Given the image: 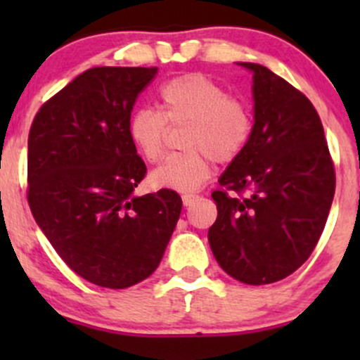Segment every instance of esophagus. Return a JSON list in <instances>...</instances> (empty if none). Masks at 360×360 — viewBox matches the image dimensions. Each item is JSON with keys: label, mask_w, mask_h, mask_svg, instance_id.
<instances>
[{"label": "esophagus", "mask_w": 360, "mask_h": 360, "mask_svg": "<svg viewBox=\"0 0 360 360\" xmlns=\"http://www.w3.org/2000/svg\"><path fill=\"white\" fill-rule=\"evenodd\" d=\"M198 200V195H193V193H186V195H183V203L186 207H190L191 203H195Z\"/></svg>", "instance_id": "1"}]
</instances>
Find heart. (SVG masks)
<instances>
[{
    "label": "heart",
    "mask_w": 360,
    "mask_h": 360,
    "mask_svg": "<svg viewBox=\"0 0 360 360\" xmlns=\"http://www.w3.org/2000/svg\"><path fill=\"white\" fill-rule=\"evenodd\" d=\"M160 111L141 108L129 120V136L141 157L158 162L165 151L169 127H186L181 136L184 153L169 157L150 174L158 190L188 193L210 176V162L231 163L249 146L252 112L244 101L200 72L169 79L158 92Z\"/></svg>",
    "instance_id": "obj_1"
}]
</instances>
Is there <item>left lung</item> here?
I'll return each instance as SVG.
<instances>
[{"mask_svg":"<svg viewBox=\"0 0 360 360\" xmlns=\"http://www.w3.org/2000/svg\"><path fill=\"white\" fill-rule=\"evenodd\" d=\"M242 66L254 72L252 137L212 191L217 219L209 244L228 275L263 285L310 257L328 221L336 174L308 97L264 66Z\"/></svg>","mask_w":360,"mask_h":360,"instance_id":"obj_1","label":"left lung"}]
</instances>
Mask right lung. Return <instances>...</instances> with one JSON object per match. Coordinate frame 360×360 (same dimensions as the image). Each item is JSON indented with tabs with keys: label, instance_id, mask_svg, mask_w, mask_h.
Returning <instances> with one entry per match:
<instances>
[{
	"label": "right lung",
	"instance_id": "add662e5",
	"mask_svg": "<svg viewBox=\"0 0 360 360\" xmlns=\"http://www.w3.org/2000/svg\"><path fill=\"white\" fill-rule=\"evenodd\" d=\"M157 68H92L50 97L27 139V202L75 274L125 289L162 261L183 200L172 190L132 191L146 165L129 136L139 94Z\"/></svg>",
	"mask_w": 360,
	"mask_h": 360
}]
</instances>
